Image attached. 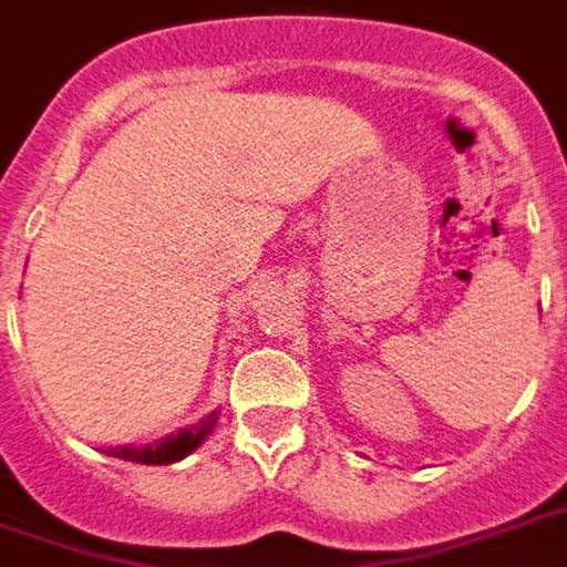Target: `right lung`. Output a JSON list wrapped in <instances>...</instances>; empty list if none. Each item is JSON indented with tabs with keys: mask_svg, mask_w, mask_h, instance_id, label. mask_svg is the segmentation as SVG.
Here are the masks:
<instances>
[{
	"mask_svg": "<svg viewBox=\"0 0 567 567\" xmlns=\"http://www.w3.org/2000/svg\"><path fill=\"white\" fill-rule=\"evenodd\" d=\"M217 417L220 411H212L205 414L202 421L189 423L184 430L177 433H168L150 442V445H116V449H106L104 454L110 457H118V461H132V463H146V466H165V463H177L184 461L187 454L199 449L202 442L212 435V430L217 426Z\"/></svg>",
	"mask_w": 567,
	"mask_h": 567,
	"instance_id": "right-lung-1",
	"label": "right lung"
}]
</instances>
